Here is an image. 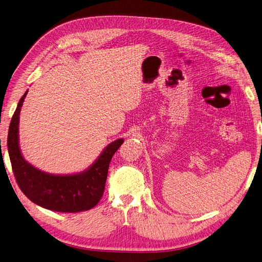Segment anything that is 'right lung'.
I'll use <instances>...</instances> for the list:
<instances>
[{"mask_svg":"<svg viewBox=\"0 0 262 262\" xmlns=\"http://www.w3.org/2000/svg\"><path fill=\"white\" fill-rule=\"evenodd\" d=\"M20 99L11 118L7 148L11 167L19 188L31 202L57 212H81L94 208L100 201L112 157L123 139L108 144L94 163L83 171L71 175H53L34 167L24 160L19 146V119L24 98Z\"/></svg>","mask_w":262,"mask_h":262,"instance_id":"add662e5","label":"right lung"}]
</instances>
